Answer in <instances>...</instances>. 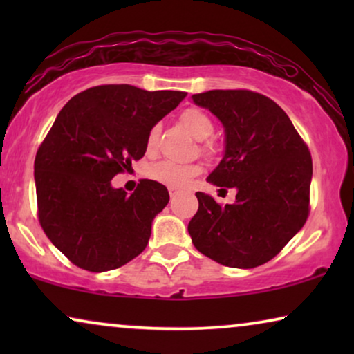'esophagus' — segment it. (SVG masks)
<instances>
[{"label": "esophagus", "instance_id": "esophagus-1", "mask_svg": "<svg viewBox=\"0 0 354 354\" xmlns=\"http://www.w3.org/2000/svg\"><path fill=\"white\" fill-rule=\"evenodd\" d=\"M178 193H180V190H178V188H174V187H169V195H171V198L174 200V198H176Z\"/></svg>", "mask_w": 354, "mask_h": 354}]
</instances>
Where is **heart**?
Instances as JSON below:
<instances>
[{"instance_id": "b5f03b06", "label": "heart", "mask_w": 354, "mask_h": 354, "mask_svg": "<svg viewBox=\"0 0 354 354\" xmlns=\"http://www.w3.org/2000/svg\"><path fill=\"white\" fill-rule=\"evenodd\" d=\"M180 122L196 140L209 138L212 132H214L212 119L201 109H196V108L185 109L180 114ZM158 137H159V127L158 125H154V127L149 130L148 138H147L148 153H154V149L158 147ZM200 171L201 169L198 164H178L174 161H162L149 169V177H151L153 180L162 183V185L183 188L193 177L200 174Z\"/></svg>"}]
</instances>
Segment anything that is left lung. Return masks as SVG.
<instances>
[{
    "label": "left lung",
    "instance_id": "1",
    "mask_svg": "<svg viewBox=\"0 0 354 354\" xmlns=\"http://www.w3.org/2000/svg\"><path fill=\"white\" fill-rule=\"evenodd\" d=\"M224 125L225 149L206 178L235 188L221 206L196 192L188 224L195 248L216 263L251 269L268 263L298 234L309 214L311 153L277 103L250 90H211L192 96ZM224 190V188H221Z\"/></svg>",
    "mask_w": 354,
    "mask_h": 354
}]
</instances>
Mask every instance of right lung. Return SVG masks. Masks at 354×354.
Wrapping results in <instances>:
<instances>
[{"mask_svg":"<svg viewBox=\"0 0 354 354\" xmlns=\"http://www.w3.org/2000/svg\"><path fill=\"white\" fill-rule=\"evenodd\" d=\"M185 96L100 85L57 114L35 158L38 219L71 263L104 272L147 248L153 219L169 203L167 188L143 178L127 195L111 180L143 158L149 130Z\"/></svg>","mask_w":354,"mask_h":354,"instance_id":"obj_1","label":"right lung"}]
</instances>
